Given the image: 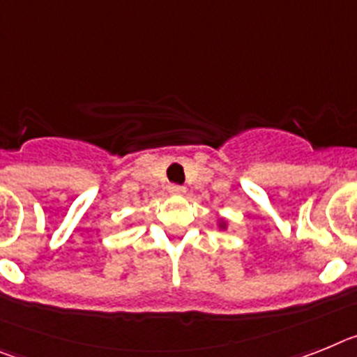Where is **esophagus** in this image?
Listing matches in <instances>:
<instances>
[{"instance_id": "esophagus-1", "label": "esophagus", "mask_w": 357, "mask_h": 357, "mask_svg": "<svg viewBox=\"0 0 357 357\" xmlns=\"http://www.w3.org/2000/svg\"><path fill=\"white\" fill-rule=\"evenodd\" d=\"M169 192L170 194H174V196H179V194H185V187H181V185H176V183H170Z\"/></svg>"}]
</instances>
